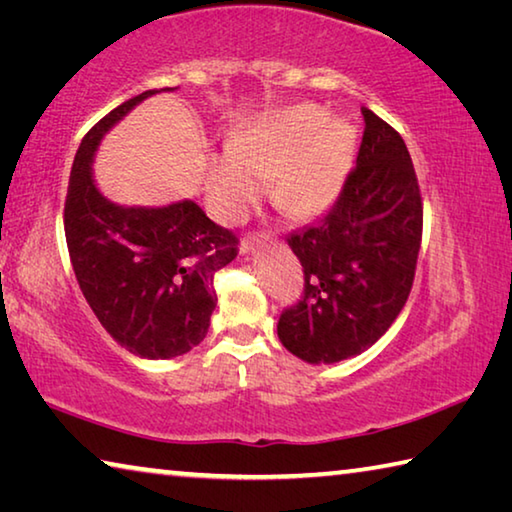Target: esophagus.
Instances as JSON below:
<instances>
[{"label":"esophagus","mask_w":512,"mask_h":512,"mask_svg":"<svg viewBox=\"0 0 512 512\" xmlns=\"http://www.w3.org/2000/svg\"><path fill=\"white\" fill-rule=\"evenodd\" d=\"M262 241H268V235H253V237L241 239V241H239V253H241V255L253 253L255 246L262 244Z\"/></svg>","instance_id":"1"}]
</instances>
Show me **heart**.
<instances>
[{
    "instance_id": "obj_1",
    "label": "heart",
    "mask_w": 512,
    "mask_h": 512,
    "mask_svg": "<svg viewBox=\"0 0 512 512\" xmlns=\"http://www.w3.org/2000/svg\"><path fill=\"white\" fill-rule=\"evenodd\" d=\"M357 149L348 119L311 103L266 112L232 135L207 169V192L223 221H239L262 194L296 221L316 219L339 198Z\"/></svg>"
}]
</instances>
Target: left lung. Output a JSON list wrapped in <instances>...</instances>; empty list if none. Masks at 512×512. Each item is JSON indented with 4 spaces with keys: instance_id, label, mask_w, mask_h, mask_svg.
<instances>
[{
    "instance_id": "left-lung-1",
    "label": "left lung",
    "mask_w": 512,
    "mask_h": 512,
    "mask_svg": "<svg viewBox=\"0 0 512 512\" xmlns=\"http://www.w3.org/2000/svg\"><path fill=\"white\" fill-rule=\"evenodd\" d=\"M357 167L318 225L287 241L305 268V296L277 336L298 359L339 363L375 345L406 305L422 237V201L409 149L375 112Z\"/></svg>"
}]
</instances>
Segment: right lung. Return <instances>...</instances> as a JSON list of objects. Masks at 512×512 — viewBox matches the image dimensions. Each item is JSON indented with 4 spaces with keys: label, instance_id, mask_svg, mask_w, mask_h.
Returning <instances> with one entry per match:
<instances>
[{
    "label": "right lung",
    "instance_id": "right-lung-1",
    "mask_svg": "<svg viewBox=\"0 0 512 512\" xmlns=\"http://www.w3.org/2000/svg\"><path fill=\"white\" fill-rule=\"evenodd\" d=\"M117 106L81 140L69 173L65 239L74 275L94 316L121 348L142 359H173L205 339L216 307L214 273L237 257V237L201 205H119L94 180V155L112 128L144 99Z\"/></svg>",
    "mask_w": 512,
    "mask_h": 512
}]
</instances>
